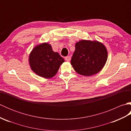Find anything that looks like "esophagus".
Here are the masks:
<instances>
[{
    "mask_svg": "<svg viewBox=\"0 0 131 131\" xmlns=\"http://www.w3.org/2000/svg\"><path fill=\"white\" fill-rule=\"evenodd\" d=\"M65 58V60L66 61H70L71 60V57L70 56H66Z\"/></svg>",
    "mask_w": 131,
    "mask_h": 131,
    "instance_id": "obj_1",
    "label": "esophagus"
}]
</instances>
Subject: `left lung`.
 I'll use <instances>...</instances> for the list:
<instances>
[{
	"label": "left lung",
	"mask_w": 131,
	"mask_h": 131,
	"mask_svg": "<svg viewBox=\"0 0 131 131\" xmlns=\"http://www.w3.org/2000/svg\"><path fill=\"white\" fill-rule=\"evenodd\" d=\"M107 59V49L102 43L82 40L75 44L71 64L77 73L90 77L101 71Z\"/></svg>",
	"instance_id": "8db88e82"
}]
</instances>
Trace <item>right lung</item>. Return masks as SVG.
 <instances>
[{
	"label": "right lung",
	"mask_w": 131,
	"mask_h": 131,
	"mask_svg": "<svg viewBox=\"0 0 131 131\" xmlns=\"http://www.w3.org/2000/svg\"><path fill=\"white\" fill-rule=\"evenodd\" d=\"M29 61L31 70L38 75L51 78L65 61L58 53L53 51L49 44L44 43L34 47L30 53Z\"/></svg>",
	"instance_id": "add662e5"
}]
</instances>
